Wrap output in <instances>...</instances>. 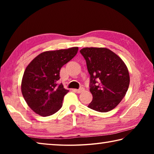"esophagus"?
Returning <instances> with one entry per match:
<instances>
[{"instance_id": "1", "label": "esophagus", "mask_w": 154, "mask_h": 154, "mask_svg": "<svg viewBox=\"0 0 154 154\" xmlns=\"http://www.w3.org/2000/svg\"><path fill=\"white\" fill-rule=\"evenodd\" d=\"M84 90H85V88H79V90H77V89H74L73 90L74 92H77V93H79V94L83 92Z\"/></svg>"}]
</instances>
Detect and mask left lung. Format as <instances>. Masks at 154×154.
I'll list each match as a JSON object with an SVG mask.
<instances>
[{
	"mask_svg": "<svg viewBox=\"0 0 154 154\" xmlns=\"http://www.w3.org/2000/svg\"><path fill=\"white\" fill-rule=\"evenodd\" d=\"M90 75V91L93 98L88 106L98 112H108L118 106L126 95L130 83L128 70L124 61L104 48L80 50Z\"/></svg>",
	"mask_w": 154,
	"mask_h": 154,
	"instance_id": "8db88e82",
	"label": "left lung"
}]
</instances>
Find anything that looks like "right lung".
Segmentation results:
<instances>
[{
  "instance_id": "add662e5",
  "label": "right lung",
  "mask_w": 154,
  "mask_h": 154,
  "mask_svg": "<svg viewBox=\"0 0 154 154\" xmlns=\"http://www.w3.org/2000/svg\"><path fill=\"white\" fill-rule=\"evenodd\" d=\"M77 51V47L44 51L27 66L21 90L28 105L36 114L49 116L62 107L64 96L69 90L62 83L58 85L60 71Z\"/></svg>"
}]
</instances>
